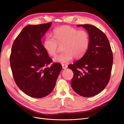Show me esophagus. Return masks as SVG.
Segmentation results:
<instances>
[{"label":"esophagus","mask_w":124,"mask_h":124,"mask_svg":"<svg viewBox=\"0 0 124 124\" xmlns=\"http://www.w3.org/2000/svg\"><path fill=\"white\" fill-rule=\"evenodd\" d=\"M62 68L63 69H65L67 68V67H68V66H67L66 64H62Z\"/></svg>","instance_id":"esophagus-1"}]
</instances>
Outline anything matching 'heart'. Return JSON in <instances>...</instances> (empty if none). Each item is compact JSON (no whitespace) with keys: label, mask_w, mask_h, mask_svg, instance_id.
I'll return each mask as SVG.
<instances>
[{"label":"heart","mask_w":124,"mask_h":124,"mask_svg":"<svg viewBox=\"0 0 124 124\" xmlns=\"http://www.w3.org/2000/svg\"><path fill=\"white\" fill-rule=\"evenodd\" d=\"M63 52L55 56L54 62L61 63H68L74 57L79 59L87 52L90 44V37L87 31H79L69 26H63L54 29L53 36L46 35L43 46L50 56H54L59 45L62 44Z\"/></svg>","instance_id":"heart-1"}]
</instances>
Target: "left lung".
I'll return each instance as SVG.
<instances>
[{
	"mask_svg": "<svg viewBox=\"0 0 124 124\" xmlns=\"http://www.w3.org/2000/svg\"><path fill=\"white\" fill-rule=\"evenodd\" d=\"M87 30L90 44L85 54L68 66L73 77L71 86L78 94L94 96L102 92L109 82L113 65V53L107 36L95 26L78 25Z\"/></svg>",
	"mask_w": 124,
	"mask_h": 124,
	"instance_id": "1",
	"label": "left lung"
}]
</instances>
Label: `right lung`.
I'll return each mask as SVG.
<instances>
[{
  "instance_id": "add662e5",
  "label": "right lung",
  "mask_w": 124,
  "mask_h": 124,
  "mask_svg": "<svg viewBox=\"0 0 124 124\" xmlns=\"http://www.w3.org/2000/svg\"><path fill=\"white\" fill-rule=\"evenodd\" d=\"M52 24L26 26L15 39L11 49L10 62L14 80L21 91L33 98L49 95L62 69L57 62L47 67L52 59L41 42Z\"/></svg>"
}]
</instances>
